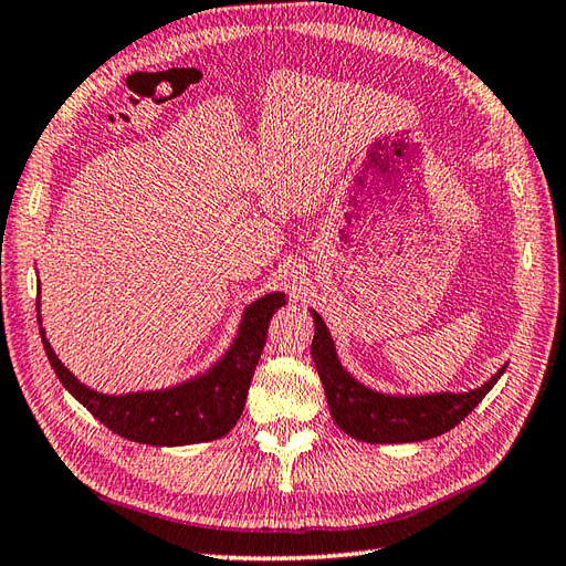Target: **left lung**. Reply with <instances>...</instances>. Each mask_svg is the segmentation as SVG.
Here are the masks:
<instances>
[{"label": "left lung", "instance_id": "obj_1", "mask_svg": "<svg viewBox=\"0 0 566 566\" xmlns=\"http://www.w3.org/2000/svg\"><path fill=\"white\" fill-rule=\"evenodd\" d=\"M311 313L315 323L311 354L325 387L329 413L346 434H352V438L360 442L397 444L438 438V434L459 426L483 401V397L495 387L500 375L506 370V366H502L485 385L461 395H380L354 380L342 368L335 352V342H332L323 317L315 311Z\"/></svg>", "mask_w": 566, "mask_h": 566}]
</instances>
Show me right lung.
I'll use <instances>...</instances> for the list:
<instances>
[{
	"instance_id": "right-lung-1",
	"label": "right lung",
	"mask_w": 566,
	"mask_h": 566,
	"mask_svg": "<svg viewBox=\"0 0 566 566\" xmlns=\"http://www.w3.org/2000/svg\"><path fill=\"white\" fill-rule=\"evenodd\" d=\"M284 303V294L280 292L253 301L243 311L234 344L206 375L169 389H155V392H132L119 397L95 392V389L81 385L69 368H64L42 327L40 337L56 378L112 432L132 442L155 447L196 444L224 438L237 426L245 407V397H249L258 358L265 349L268 325L274 311L282 308Z\"/></svg>"
}]
</instances>
